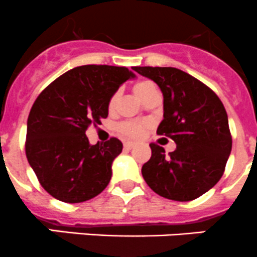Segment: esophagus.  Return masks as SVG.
Wrapping results in <instances>:
<instances>
[{"instance_id": "1", "label": "esophagus", "mask_w": 257, "mask_h": 257, "mask_svg": "<svg viewBox=\"0 0 257 257\" xmlns=\"http://www.w3.org/2000/svg\"><path fill=\"white\" fill-rule=\"evenodd\" d=\"M134 146H135L134 142H130L128 141V142H125V144H123V147H125L126 150H131Z\"/></svg>"}]
</instances>
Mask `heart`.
Masks as SVG:
<instances>
[{
  "label": "heart",
  "mask_w": 257,
  "mask_h": 257,
  "mask_svg": "<svg viewBox=\"0 0 257 257\" xmlns=\"http://www.w3.org/2000/svg\"><path fill=\"white\" fill-rule=\"evenodd\" d=\"M134 92L136 93L137 97L142 101V102H146L151 96L159 93L157 91L156 85H155L152 81L150 80H142L139 81L137 83H135L134 86ZM116 103H117V93H113L111 96L110 101H108V111L112 112L116 107ZM147 127H149V123L145 122V121H122L117 125V131L121 135H123L127 139H139L142 135L145 134Z\"/></svg>",
  "instance_id": "b5f03b06"
}]
</instances>
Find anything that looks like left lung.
<instances>
[{
    "instance_id": "obj_1",
    "label": "left lung",
    "mask_w": 257,
    "mask_h": 257,
    "mask_svg": "<svg viewBox=\"0 0 257 257\" xmlns=\"http://www.w3.org/2000/svg\"><path fill=\"white\" fill-rule=\"evenodd\" d=\"M151 78L164 95V120L157 135L176 142V150L150 144L151 157L142 166L146 184L160 196L191 201L215 186L232 147L227 113L217 95L194 76L175 67H134Z\"/></svg>"
}]
</instances>
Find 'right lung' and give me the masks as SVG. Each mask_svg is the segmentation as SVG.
I'll return each mask as SVG.
<instances>
[{
	"label": "right lung",
	"mask_w": 257,
	"mask_h": 257,
	"mask_svg": "<svg viewBox=\"0 0 257 257\" xmlns=\"http://www.w3.org/2000/svg\"><path fill=\"white\" fill-rule=\"evenodd\" d=\"M126 67L85 65L67 71L36 98L27 120L26 156L48 194L68 204L87 201L106 189L122 142L111 137L90 145L86 130L108 115V101L128 78Z\"/></svg>",
	"instance_id": "1"
}]
</instances>
